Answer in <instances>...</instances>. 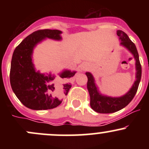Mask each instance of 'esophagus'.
Instances as JSON below:
<instances>
[{"label": "esophagus", "instance_id": "1", "mask_svg": "<svg viewBox=\"0 0 149 149\" xmlns=\"http://www.w3.org/2000/svg\"><path fill=\"white\" fill-rule=\"evenodd\" d=\"M88 68V65L87 63H82V65H81V69L82 70H86Z\"/></svg>", "mask_w": 149, "mask_h": 149}]
</instances>
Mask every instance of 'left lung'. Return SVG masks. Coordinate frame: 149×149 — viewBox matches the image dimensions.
I'll use <instances>...</instances> for the list:
<instances>
[{
  "label": "left lung",
  "mask_w": 149,
  "mask_h": 149,
  "mask_svg": "<svg viewBox=\"0 0 149 149\" xmlns=\"http://www.w3.org/2000/svg\"><path fill=\"white\" fill-rule=\"evenodd\" d=\"M117 34L121 40L120 45L127 48L134 56L136 60V80L135 81L132 88L127 93L120 97H111L102 95L96 86L94 79L91 73L86 72L88 82L87 88L90 95V105L92 109L99 113H113L125 107L136 95L141 79V65L140 63L139 53L134 43L130 40L126 33L121 30H118Z\"/></svg>",
  "instance_id": "left-lung-1"
}]
</instances>
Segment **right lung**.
<instances>
[{"instance_id": "add662e5", "label": "right lung", "mask_w": 149, "mask_h": 149, "mask_svg": "<svg viewBox=\"0 0 149 149\" xmlns=\"http://www.w3.org/2000/svg\"><path fill=\"white\" fill-rule=\"evenodd\" d=\"M62 31L57 29H40L27 36L16 47L12 55L10 83L13 91L25 107L35 110L53 109L62 102L61 97L67 95L70 84L63 85V92L50 83L55 76H45L36 71L31 55L34 47L45 38L61 40ZM76 71L63 70L60 77L70 79Z\"/></svg>"}]
</instances>
